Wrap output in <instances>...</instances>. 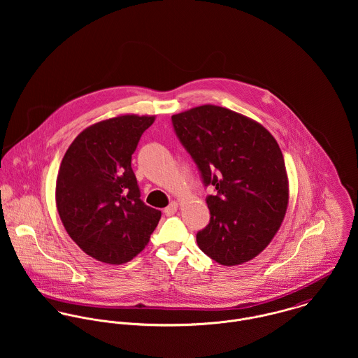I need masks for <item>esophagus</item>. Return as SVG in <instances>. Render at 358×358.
<instances>
[{"instance_id":"obj_1","label":"esophagus","mask_w":358,"mask_h":358,"mask_svg":"<svg viewBox=\"0 0 358 358\" xmlns=\"http://www.w3.org/2000/svg\"><path fill=\"white\" fill-rule=\"evenodd\" d=\"M176 210H178V204L176 203H171L164 209V213H165V216H172V215L176 213Z\"/></svg>"}]
</instances>
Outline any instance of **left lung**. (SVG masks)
Masks as SVG:
<instances>
[{"mask_svg": "<svg viewBox=\"0 0 358 358\" xmlns=\"http://www.w3.org/2000/svg\"><path fill=\"white\" fill-rule=\"evenodd\" d=\"M173 131L196 162L209 223L197 233L205 255L223 266L259 255L281 226L288 205L284 157L271 134L229 108L205 104L172 115Z\"/></svg>", "mask_w": 358, "mask_h": 358, "instance_id": "obj_1", "label": "left lung"}]
</instances>
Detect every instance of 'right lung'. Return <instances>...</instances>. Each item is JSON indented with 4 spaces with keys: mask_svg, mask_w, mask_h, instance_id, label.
Returning <instances> with one entry per match:
<instances>
[{
    "mask_svg": "<svg viewBox=\"0 0 358 358\" xmlns=\"http://www.w3.org/2000/svg\"><path fill=\"white\" fill-rule=\"evenodd\" d=\"M154 117L121 115L83 131L64 154L56 205L71 240L104 263L121 264L149 243L161 212L141 200L132 154Z\"/></svg>",
    "mask_w": 358,
    "mask_h": 358,
    "instance_id": "right-lung-1",
    "label": "right lung"
}]
</instances>
